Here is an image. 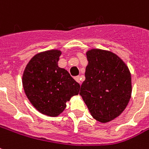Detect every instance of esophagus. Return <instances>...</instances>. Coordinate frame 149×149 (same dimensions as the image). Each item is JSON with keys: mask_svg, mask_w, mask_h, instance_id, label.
Returning a JSON list of instances; mask_svg holds the SVG:
<instances>
[{"mask_svg": "<svg viewBox=\"0 0 149 149\" xmlns=\"http://www.w3.org/2000/svg\"><path fill=\"white\" fill-rule=\"evenodd\" d=\"M74 79H75V80L77 81V82H78L79 84H80V79H79V77H75Z\"/></svg>", "mask_w": 149, "mask_h": 149, "instance_id": "1", "label": "esophagus"}]
</instances>
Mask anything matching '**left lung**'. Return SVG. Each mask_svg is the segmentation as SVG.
<instances>
[{"label": "left lung", "mask_w": 149, "mask_h": 149, "mask_svg": "<svg viewBox=\"0 0 149 149\" xmlns=\"http://www.w3.org/2000/svg\"><path fill=\"white\" fill-rule=\"evenodd\" d=\"M87 58L79 95L95 120L109 122L123 112L130 99V70L120 57L109 51L90 50Z\"/></svg>", "instance_id": "left-lung-1"}]
</instances>
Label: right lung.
Masks as SVG:
<instances>
[{
	"mask_svg": "<svg viewBox=\"0 0 149 149\" xmlns=\"http://www.w3.org/2000/svg\"><path fill=\"white\" fill-rule=\"evenodd\" d=\"M62 52L50 50L33 56L22 75L26 97L40 113L57 116L64 111L66 102L79 94V84L67 70L58 65Z\"/></svg>",
	"mask_w": 149,
	"mask_h": 149,
	"instance_id": "add662e5",
	"label": "right lung"
}]
</instances>
